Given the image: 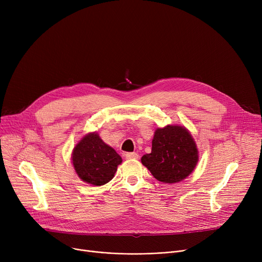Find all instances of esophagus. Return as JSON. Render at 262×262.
Returning a JSON list of instances; mask_svg holds the SVG:
<instances>
[{
	"label": "esophagus",
	"instance_id": "34e87169",
	"mask_svg": "<svg viewBox=\"0 0 262 262\" xmlns=\"http://www.w3.org/2000/svg\"><path fill=\"white\" fill-rule=\"evenodd\" d=\"M138 157H139V155L137 153H126L125 154L126 159H137Z\"/></svg>",
	"mask_w": 262,
	"mask_h": 262
}]
</instances>
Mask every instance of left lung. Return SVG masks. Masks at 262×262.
Masks as SVG:
<instances>
[{
  "label": "left lung",
  "mask_w": 262,
  "mask_h": 262,
  "mask_svg": "<svg viewBox=\"0 0 262 262\" xmlns=\"http://www.w3.org/2000/svg\"><path fill=\"white\" fill-rule=\"evenodd\" d=\"M199 150L189 130L181 125L157 128L152 141V152L141 162L157 181L164 184L182 182L194 170Z\"/></svg>",
  "instance_id": "8db88e82"
}]
</instances>
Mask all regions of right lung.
I'll return each mask as SVG.
<instances>
[{
	"label": "right lung",
	"instance_id": "obj_1",
	"mask_svg": "<svg viewBox=\"0 0 262 262\" xmlns=\"http://www.w3.org/2000/svg\"><path fill=\"white\" fill-rule=\"evenodd\" d=\"M121 162V156L100 138L98 133L82 137L72 152L76 174L82 182L93 186H102L112 181Z\"/></svg>",
	"mask_w": 262,
	"mask_h": 262
}]
</instances>
